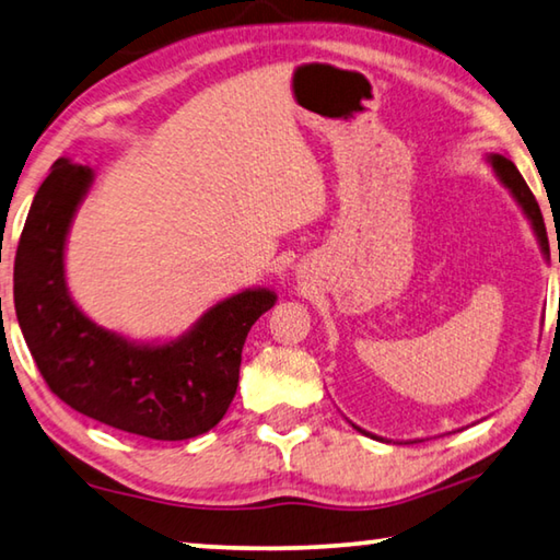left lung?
Instances as JSON below:
<instances>
[{"instance_id": "left-lung-1", "label": "left lung", "mask_w": 560, "mask_h": 560, "mask_svg": "<svg viewBox=\"0 0 560 560\" xmlns=\"http://www.w3.org/2000/svg\"><path fill=\"white\" fill-rule=\"evenodd\" d=\"M487 161L491 163L493 173H497L503 186H506V188L511 190L513 200H516V203L521 206V210H524V215L528 218L530 228H534V235H536V241H538V245H540V253H544V258L551 260V250H548V235H546L544 215H540V208H538V203H536L534 194H530V190H528L524 176H521L518 168L513 166V161L506 159V155H503V153H489ZM558 260H560V253H558ZM352 427L357 429V432H362V434H366V436L380 439V436H374V434H370V432H364V429H360L357 424H352ZM407 444H415V442H407Z\"/></svg>"}]
</instances>
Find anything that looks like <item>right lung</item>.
I'll return each mask as SVG.
<instances>
[{"mask_svg": "<svg viewBox=\"0 0 560 560\" xmlns=\"http://www.w3.org/2000/svg\"><path fill=\"white\" fill-rule=\"evenodd\" d=\"M94 171L69 159L36 190L14 258V307L49 389L91 419L159 442L213 429L231 407L245 337L275 305L268 288L215 302L166 342H136L81 313L67 285L63 250Z\"/></svg>", "mask_w": 560, "mask_h": 560, "instance_id": "1", "label": "right lung"}]
</instances>
